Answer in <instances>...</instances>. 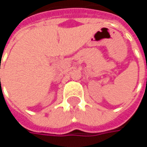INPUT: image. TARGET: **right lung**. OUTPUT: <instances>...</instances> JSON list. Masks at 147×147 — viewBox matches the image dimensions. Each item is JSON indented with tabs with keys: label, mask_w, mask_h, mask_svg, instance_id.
<instances>
[{
	"label": "right lung",
	"mask_w": 147,
	"mask_h": 147,
	"mask_svg": "<svg viewBox=\"0 0 147 147\" xmlns=\"http://www.w3.org/2000/svg\"><path fill=\"white\" fill-rule=\"evenodd\" d=\"M0 80H1V79H0Z\"/></svg>",
	"instance_id": "right-lung-1"
}]
</instances>
